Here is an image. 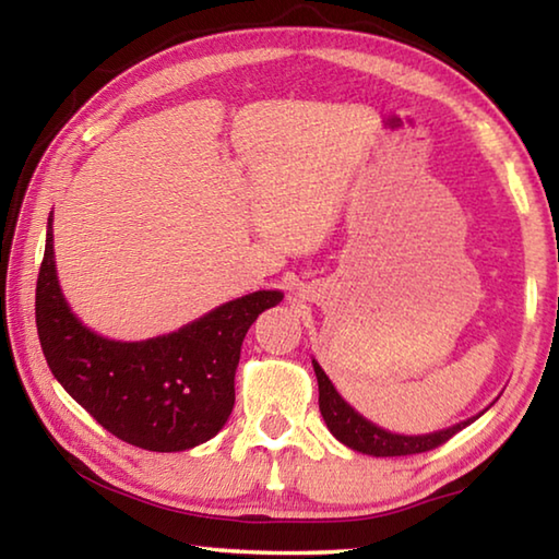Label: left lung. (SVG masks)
Segmentation results:
<instances>
[{
    "mask_svg": "<svg viewBox=\"0 0 559 559\" xmlns=\"http://www.w3.org/2000/svg\"><path fill=\"white\" fill-rule=\"evenodd\" d=\"M313 370L318 377V404L320 414L328 424V429L333 431L337 441H343L345 447L355 449L359 453H367V456H412V453H424L447 443L451 437H456L461 429H466L473 419L461 421L456 427H449L443 431L424 433V437H402V433L384 431L374 427L372 421H367L359 416L353 406H349L343 396L335 392L333 382L328 380V374L320 370V365L313 359Z\"/></svg>",
    "mask_w": 559,
    "mask_h": 559,
    "instance_id": "8db88e82",
    "label": "left lung"
}]
</instances>
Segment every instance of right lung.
Segmentation results:
<instances>
[{
    "label": "right lung",
    "mask_w": 559,
    "mask_h": 559,
    "mask_svg": "<svg viewBox=\"0 0 559 559\" xmlns=\"http://www.w3.org/2000/svg\"><path fill=\"white\" fill-rule=\"evenodd\" d=\"M281 300L278 290H257L177 333L116 343L71 313L56 278L49 219L36 281V330L56 380L103 429L147 451H185L210 441L229 419L243 337Z\"/></svg>",
    "instance_id": "1"
}]
</instances>
